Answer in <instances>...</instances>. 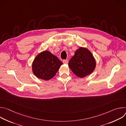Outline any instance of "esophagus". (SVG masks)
<instances>
[{
    "label": "esophagus",
    "mask_w": 126,
    "mask_h": 126,
    "mask_svg": "<svg viewBox=\"0 0 126 126\" xmlns=\"http://www.w3.org/2000/svg\"><path fill=\"white\" fill-rule=\"evenodd\" d=\"M63 63L67 64L68 63V60H63Z\"/></svg>",
    "instance_id": "esophagus-1"
}]
</instances>
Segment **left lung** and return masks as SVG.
<instances>
[{
	"mask_svg": "<svg viewBox=\"0 0 126 126\" xmlns=\"http://www.w3.org/2000/svg\"><path fill=\"white\" fill-rule=\"evenodd\" d=\"M96 61L88 49L80 47L68 63V66L77 77L83 78L91 74L96 67Z\"/></svg>",
	"mask_w": 126,
	"mask_h": 126,
	"instance_id": "obj_1",
	"label": "left lung"
}]
</instances>
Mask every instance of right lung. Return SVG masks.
Returning a JSON list of instances; mask_svg holds the SVG:
<instances>
[{
    "label": "right lung",
    "instance_id": "obj_1",
    "mask_svg": "<svg viewBox=\"0 0 126 126\" xmlns=\"http://www.w3.org/2000/svg\"><path fill=\"white\" fill-rule=\"evenodd\" d=\"M63 63L48 51H44L35 57L32 63L33 74L39 79L49 80L55 76Z\"/></svg>",
    "mask_w": 126,
    "mask_h": 126
}]
</instances>
